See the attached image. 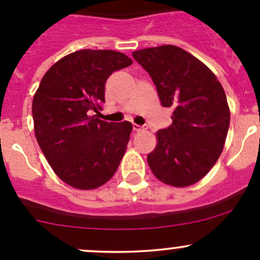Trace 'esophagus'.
<instances>
[{
    "mask_svg": "<svg viewBox=\"0 0 260 260\" xmlns=\"http://www.w3.org/2000/svg\"><path fill=\"white\" fill-rule=\"evenodd\" d=\"M147 129V125H138V124H133V131L136 132H141V131Z\"/></svg>",
    "mask_w": 260,
    "mask_h": 260,
    "instance_id": "34e87169",
    "label": "esophagus"
}]
</instances>
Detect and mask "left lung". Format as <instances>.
Here are the masks:
<instances>
[{
  "mask_svg": "<svg viewBox=\"0 0 260 260\" xmlns=\"http://www.w3.org/2000/svg\"><path fill=\"white\" fill-rule=\"evenodd\" d=\"M136 61L156 85L164 107L174 109L172 124L157 132L147 156L154 176L185 187L203 179L224 148L230 123L226 95L205 64L174 45L135 51Z\"/></svg>",
  "mask_w": 260,
  "mask_h": 260,
  "instance_id": "1",
  "label": "left lung"
}]
</instances>
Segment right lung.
Masks as SVG:
<instances>
[{
  "mask_svg": "<svg viewBox=\"0 0 260 260\" xmlns=\"http://www.w3.org/2000/svg\"><path fill=\"white\" fill-rule=\"evenodd\" d=\"M131 64L113 50H79L41 79L32 101L36 140L55 174L73 187L104 185L122 161L132 123H108L98 114L107 79Z\"/></svg>",
  "mask_w": 260,
  "mask_h": 260,
  "instance_id": "obj_1",
  "label": "right lung"
}]
</instances>
